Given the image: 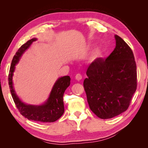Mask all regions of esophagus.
Here are the masks:
<instances>
[{"instance_id": "obj_1", "label": "esophagus", "mask_w": 148, "mask_h": 148, "mask_svg": "<svg viewBox=\"0 0 148 148\" xmlns=\"http://www.w3.org/2000/svg\"><path fill=\"white\" fill-rule=\"evenodd\" d=\"M75 79H77V81H80V80H81V79H82V75L79 74V73H78V74L76 75V76H75Z\"/></svg>"}]
</instances>
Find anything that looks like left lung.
Wrapping results in <instances>:
<instances>
[{
  "label": "left lung",
  "mask_w": 148,
  "mask_h": 148,
  "mask_svg": "<svg viewBox=\"0 0 148 148\" xmlns=\"http://www.w3.org/2000/svg\"><path fill=\"white\" fill-rule=\"evenodd\" d=\"M116 46L104 60H94L83 85L89 108L98 117L108 119L127 110L137 86L136 65L132 49L117 35Z\"/></svg>",
  "instance_id": "1"
}]
</instances>
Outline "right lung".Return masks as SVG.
<instances>
[{
  "mask_svg": "<svg viewBox=\"0 0 148 148\" xmlns=\"http://www.w3.org/2000/svg\"><path fill=\"white\" fill-rule=\"evenodd\" d=\"M37 40L34 38L28 41L16 52L13 58L8 75V84L16 106L21 114L29 120L41 122H53L59 119L64 113L63 101L64 94L70 84V77L64 76L58 78L51 89L47 99L40 105L28 104L22 101L16 95L13 86V77L15 66L18 64L21 56L31 44Z\"/></svg>",
  "mask_w": 148,
  "mask_h": 148,
  "instance_id": "obj_1",
  "label": "right lung"
}]
</instances>
